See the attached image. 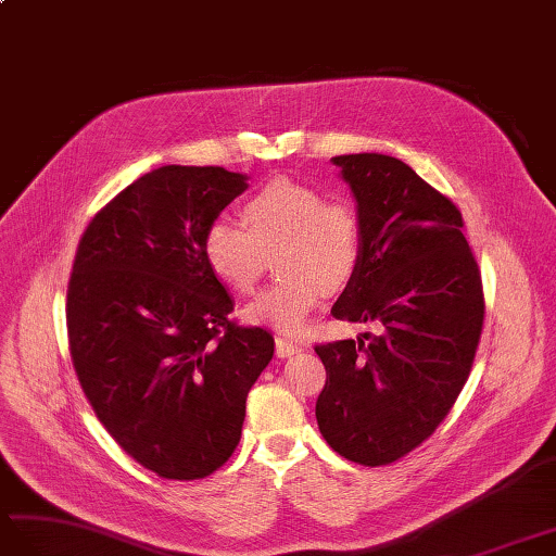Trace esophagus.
I'll return each instance as SVG.
<instances>
[{
  "mask_svg": "<svg viewBox=\"0 0 556 556\" xmlns=\"http://www.w3.org/2000/svg\"><path fill=\"white\" fill-rule=\"evenodd\" d=\"M296 351H302L300 344H294L290 340H282V337H278V340H276V356L278 358H290V356L296 354Z\"/></svg>",
  "mask_w": 556,
  "mask_h": 556,
  "instance_id": "1",
  "label": "esophagus"
}]
</instances>
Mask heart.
<instances>
[{"instance_id":"b5f03b06","label":"heart","mask_w":556,"mask_h":556,"mask_svg":"<svg viewBox=\"0 0 556 556\" xmlns=\"http://www.w3.org/2000/svg\"><path fill=\"white\" fill-rule=\"evenodd\" d=\"M242 222H212L202 256L224 286L252 294L276 254L280 280L245 308L250 323L302 332L323 292L346 288L361 266L363 222L349 198H323L318 188L280 176L245 202Z\"/></svg>"}]
</instances>
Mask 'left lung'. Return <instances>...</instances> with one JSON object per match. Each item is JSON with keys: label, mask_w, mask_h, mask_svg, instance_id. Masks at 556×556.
<instances>
[{"label": "left lung", "mask_w": 556, "mask_h": 556, "mask_svg": "<svg viewBox=\"0 0 556 556\" xmlns=\"http://www.w3.org/2000/svg\"><path fill=\"white\" fill-rule=\"evenodd\" d=\"M363 222V256L337 320L377 323L380 334L318 344L323 439L365 467L391 465L434 434L463 391L483 330L481 270L463 214L405 162L332 157Z\"/></svg>", "instance_id": "8db88e82"}]
</instances>
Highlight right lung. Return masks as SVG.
Returning <instances> with one entry per match:
<instances>
[{
  "label": "right lung",
  "instance_id": "1",
  "mask_svg": "<svg viewBox=\"0 0 556 556\" xmlns=\"http://www.w3.org/2000/svg\"><path fill=\"white\" fill-rule=\"evenodd\" d=\"M248 188L224 167L165 165L119 191L79 238L67 344L87 401L122 451L162 479H205L233 455L274 334L228 314L202 256Z\"/></svg>",
  "mask_w": 556,
  "mask_h": 556
}]
</instances>
